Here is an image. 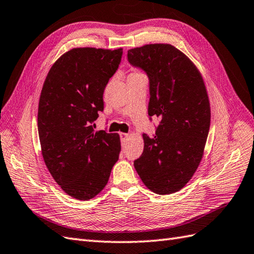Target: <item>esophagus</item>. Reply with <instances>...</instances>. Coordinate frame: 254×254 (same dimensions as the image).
Wrapping results in <instances>:
<instances>
[{
    "mask_svg": "<svg viewBox=\"0 0 254 254\" xmlns=\"http://www.w3.org/2000/svg\"><path fill=\"white\" fill-rule=\"evenodd\" d=\"M120 137H121L122 143H125V142L127 141V139H128L129 137H130V134H129V133H121Z\"/></svg>",
    "mask_w": 254,
    "mask_h": 254,
    "instance_id": "34e87169",
    "label": "esophagus"
}]
</instances>
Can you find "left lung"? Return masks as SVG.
Returning a JSON list of instances; mask_svg holds the SVG:
<instances>
[{
  "mask_svg": "<svg viewBox=\"0 0 254 254\" xmlns=\"http://www.w3.org/2000/svg\"><path fill=\"white\" fill-rule=\"evenodd\" d=\"M129 64L148 77L147 112L160 120L155 134L143 133L144 150L133 166L147 189L159 195L185 187L198 167L210 128L206 86L195 64L170 44L129 49Z\"/></svg>",
  "mask_w": 254,
  "mask_h": 254,
  "instance_id": "1",
  "label": "left lung"
}]
</instances>
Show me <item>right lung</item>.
Returning a JSON list of instances; mask_svg holds the SVG:
<instances>
[{
  "mask_svg": "<svg viewBox=\"0 0 254 254\" xmlns=\"http://www.w3.org/2000/svg\"><path fill=\"white\" fill-rule=\"evenodd\" d=\"M122 55V48H73L53 64L43 85L38 112L43 158L73 198L88 200L100 193L119 159L120 135L95 131L92 124L103 111V91Z\"/></svg>",
  "mask_w": 254,
  "mask_h": 254,
  "instance_id": "add662e5",
  "label": "right lung"
}]
</instances>
